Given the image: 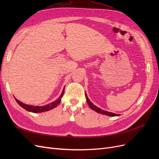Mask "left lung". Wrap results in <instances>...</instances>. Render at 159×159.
Masks as SVG:
<instances>
[{
	"label": "left lung",
	"mask_w": 159,
	"mask_h": 159,
	"mask_svg": "<svg viewBox=\"0 0 159 159\" xmlns=\"http://www.w3.org/2000/svg\"><path fill=\"white\" fill-rule=\"evenodd\" d=\"M85 96H86V100H87V102H88V105H89V106L90 107V108H91V109H93V111H96L97 113H101V114H102V115H107V116H110V117L119 116V114H115V113H111V112H109V111H106L103 110V109H100V108L98 107L97 106H95V105H93L92 103H91V102H90L89 98H88V95H87V94H86V93H85Z\"/></svg>",
	"instance_id": "obj_1"
}]
</instances>
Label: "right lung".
Here are the masks:
<instances>
[{"label": "right lung", "instance_id": "right-lung-1", "mask_svg": "<svg viewBox=\"0 0 159 159\" xmlns=\"http://www.w3.org/2000/svg\"><path fill=\"white\" fill-rule=\"evenodd\" d=\"M64 88L63 91H62V93H61L60 96L58 98H57L56 101H54V102H52L51 103L44 105V106H34V105H27V104L20 102V101L16 99L15 98H15L16 102L18 103V105H20L22 108L26 109V111H28L32 112V113L45 112V111H48L51 110L52 109L56 107L57 106V105H59V103L61 102V99L62 98V96H63L64 93Z\"/></svg>", "mask_w": 159, "mask_h": 159}]
</instances>
